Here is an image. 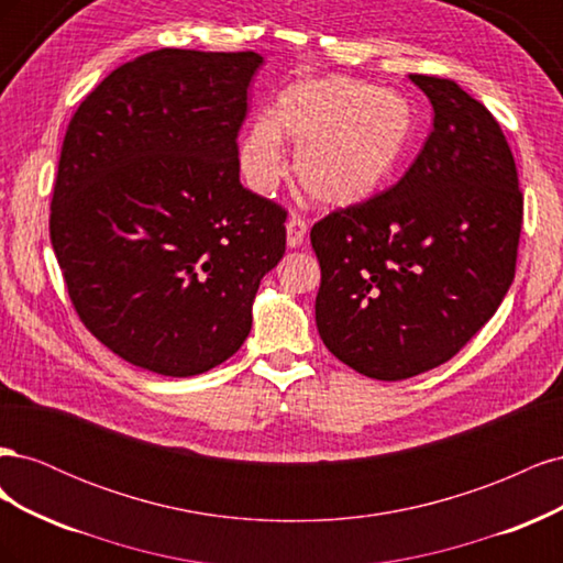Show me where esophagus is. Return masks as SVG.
Returning <instances> with one entry per match:
<instances>
[{
  "label": "esophagus",
  "instance_id": "esophagus-1",
  "mask_svg": "<svg viewBox=\"0 0 563 563\" xmlns=\"http://www.w3.org/2000/svg\"><path fill=\"white\" fill-rule=\"evenodd\" d=\"M305 234H308V223H305L300 216L294 213L291 218H288V223H286V242H288V246L302 244Z\"/></svg>",
  "mask_w": 563,
  "mask_h": 563
}]
</instances>
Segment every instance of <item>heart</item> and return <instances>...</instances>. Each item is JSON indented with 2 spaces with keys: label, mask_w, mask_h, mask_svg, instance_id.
<instances>
[{
  "label": "heart",
  "mask_w": 563,
  "mask_h": 563,
  "mask_svg": "<svg viewBox=\"0 0 563 563\" xmlns=\"http://www.w3.org/2000/svg\"><path fill=\"white\" fill-rule=\"evenodd\" d=\"M418 129L413 103L397 89L352 77L294 81L272 114H258L240 139V168L255 192L286 174L284 141L298 145L296 178L314 201L352 207L389 183Z\"/></svg>",
  "instance_id": "heart-1"
}]
</instances>
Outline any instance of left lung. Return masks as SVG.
<instances>
[{
  "instance_id": "8db88e82",
  "label": "left lung",
  "mask_w": 563,
  "mask_h": 563,
  "mask_svg": "<svg viewBox=\"0 0 563 563\" xmlns=\"http://www.w3.org/2000/svg\"><path fill=\"white\" fill-rule=\"evenodd\" d=\"M432 133L389 190L312 225L323 345L362 376L404 380L449 362L515 279L523 220L500 124L451 79L411 75Z\"/></svg>"
}]
</instances>
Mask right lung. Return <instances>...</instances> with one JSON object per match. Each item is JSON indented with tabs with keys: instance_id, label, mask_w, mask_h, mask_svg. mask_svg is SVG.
<instances>
[{
	"instance_id": "1",
	"label": "right lung",
	"mask_w": 563,
	"mask_h": 563,
	"mask_svg": "<svg viewBox=\"0 0 563 563\" xmlns=\"http://www.w3.org/2000/svg\"><path fill=\"white\" fill-rule=\"evenodd\" d=\"M255 51L159 48L81 100L48 234L73 308L124 362L187 378L242 347L286 209L240 183Z\"/></svg>"
}]
</instances>
